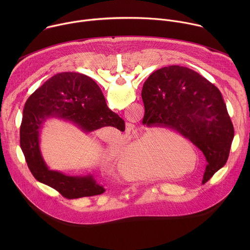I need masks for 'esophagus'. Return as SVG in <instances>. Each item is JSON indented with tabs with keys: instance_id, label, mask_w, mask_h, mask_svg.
<instances>
[{
	"instance_id": "esophagus-1",
	"label": "esophagus",
	"mask_w": 250,
	"mask_h": 250,
	"mask_svg": "<svg viewBox=\"0 0 250 250\" xmlns=\"http://www.w3.org/2000/svg\"><path fill=\"white\" fill-rule=\"evenodd\" d=\"M128 128H129V131H130V127H127V129H128Z\"/></svg>"
}]
</instances>
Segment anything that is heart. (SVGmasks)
<instances>
[{
    "mask_svg": "<svg viewBox=\"0 0 250 250\" xmlns=\"http://www.w3.org/2000/svg\"><path fill=\"white\" fill-rule=\"evenodd\" d=\"M160 140L161 137L156 133V129L149 128L122 147L120 141H112L105 151V161L108 165H112L116 159L117 174L130 181L146 180L153 176L157 168V160H163L165 164L175 168L186 163L185 151L177 146L169 149L172 146L171 141L176 140V137L168 135ZM191 152L194 153V150Z\"/></svg>",
    "mask_w": 250,
    "mask_h": 250,
    "instance_id": "heart-1",
    "label": "heart"
}]
</instances>
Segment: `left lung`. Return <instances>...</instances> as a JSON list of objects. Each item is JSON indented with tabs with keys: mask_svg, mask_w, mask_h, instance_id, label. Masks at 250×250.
<instances>
[{
	"mask_svg": "<svg viewBox=\"0 0 250 250\" xmlns=\"http://www.w3.org/2000/svg\"><path fill=\"white\" fill-rule=\"evenodd\" d=\"M141 97L148 124L176 129L204 153L203 184L227 163L234 129L215 85L190 68L171 65L147 78Z\"/></svg>",
	"mask_w": 250,
	"mask_h": 250,
	"instance_id": "left-lung-1",
	"label": "left lung"
}]
</instances>
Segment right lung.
I'll list each match as a JSON object with an SVG mask.
<instances>
[{
	"mask_svg": "<svg viewBox=\"0 0 250 250\" xmlns=\"http://www.w3.org/2000/svg\"><path fill=\"white\" fill-rule=\"evenodd\" d=\"M52 117L73 123L86 133L110 125L125 130V121L108 108L93 79L75 72L54 75L35 90L24 104L21 148L35 179L69 200L103 194L104 188L96 182L93 175L69 176L47 167L39 137L42 125Z\"/></svg>",
	"mask_w": 250,
	"mask_h": 250,
	"instance_id": "1",
	"label": "right lung"
}]
</instances>
